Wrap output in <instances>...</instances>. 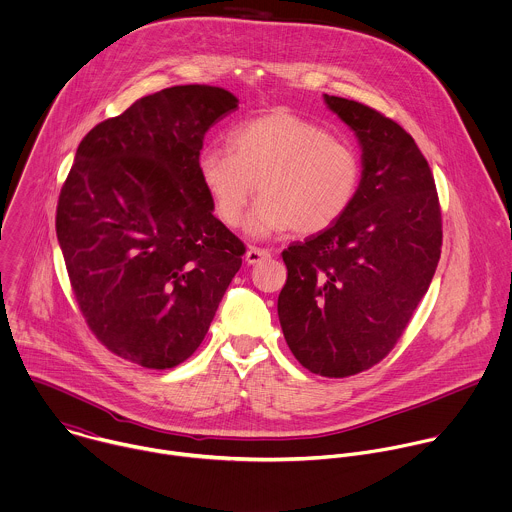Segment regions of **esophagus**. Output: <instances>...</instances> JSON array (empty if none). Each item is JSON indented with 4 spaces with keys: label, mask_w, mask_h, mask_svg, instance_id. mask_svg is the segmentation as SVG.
Listing matches in <instances>:
<instances>
[{
    "label": "esophagus",
    "mask_w": 512,
    "mask_h": 512,
    "mask_svg": "<svg viewBox=\"0 0 512 512\" xmlns=\"http://www.w3.org/2000/svg\"><path fill=\"white\" fill-rule=\"evenodd\" d=\"M269 257H271V251L259 249V247H249V251L245 253V261H247L249 265H255V263H259V261H263V259H269Z\"/></svg>",
    "instance_id": "obj_1"
}]
</instances>
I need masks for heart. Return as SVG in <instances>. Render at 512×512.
Instances as JSON below:
<instances>
[{"mask_svg":"<svg viewBox=\"0 0 512 512\" xmlns=\"http://www.w3.org/2000/svg\"><path fill=\"white\" fill-rule=\"evenodd\" d=\"M231 148L209 146L199 156V177L217 217L237 227L247 201L253 235L291 229L315 235L346 215L360 187L356 150L289 110L249 118L229 134Z\"/></svg>","mask_w":512,"mask_h":512,"instance_id":"heart-1","label":"heart"}]
</instances>
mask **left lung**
<instances>
[{"mask_svg": "<svg viewBox=\"0 0 512 512\" xmlns=\"http://www.w3.org/2000/svg\"><path fill=\"white\" fill-rule=\"evenodd\" d=\"M323 100L358 136L362 181L342 219L281 253L277 313L303 368L348 378L382 362L408 327L440 259L442 215L428 160L398 122Z\"/></svg>", "mask_w": 512, "mask_h": 512, "instance_id": "obj_1", "label": "left lung"}]
</instances>
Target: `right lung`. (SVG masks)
Segmentation results:
<instances>
[{
	"label": "right lung",
	"instance_id": "right-lung-1",
	"mask_svg": "<svg viewBox=\"0 0 512 512\" xmlns=\"http://www.w3.org/2000/svg\"><path fill=\"white\" fill-rule=\"evenodd\" d=\"M217 86H173L96 124L60 191L56 233L80 311L112 354L150 370L205 339L245 245L199 177L207 130L237 110Z\"/></svg>",
	"mask_w": 512,
	"mask_h": 512
}]
</instances>
